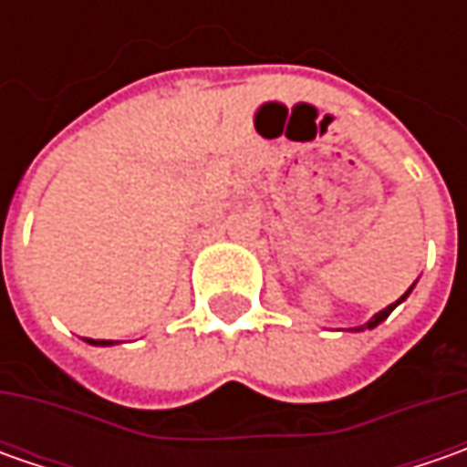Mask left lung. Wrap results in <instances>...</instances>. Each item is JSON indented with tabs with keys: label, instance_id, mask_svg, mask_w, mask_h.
Here are the masks:
<instances>
[{
	"label": "left lung",
	"instance_id": "obj_1",
	"mask_svg": "<svg viewBox=\"0 0 467 467\" xmlns=\"http://www.w3.org/2000/svg\"><path fill=\"white\" fill-rule=\"evenodd\" d=\"M408 294H410V288H408V291H405L403 298L408 296ZM403 298H398V301H395V304H392V306H387V309H382V312H379V314H374V317H371V319H368L367 325H361V327H356V330L361 332V330H371V327H377V325H379V322H382V319H387V317H389V312H392V309H395V306H398V304H400V301H403Z\"/></svg>",
	"mask_w": 467,
	"mask_h": 467
}]
</instances>
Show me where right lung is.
<instances>
[{"label":"right lung","instance_id":"obj_1","mask_svg":"<svg viewBox=\"0 0 467 467\" xmlns=\"http://www.w3.org/2000/svg\"><path fill=\"white\" fill-rule=\"evenodd\" d=\"M85 340H88L90 346H111V343H114V340H90V337H85Z\"/></svg>","mask_w":467,"mask_h":467}]
</instances>
